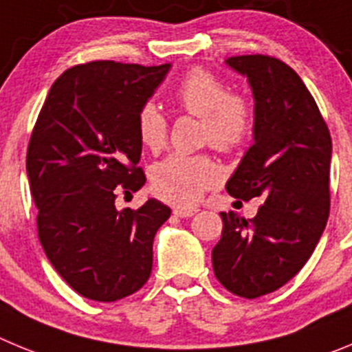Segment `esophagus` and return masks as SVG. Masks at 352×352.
Listing matches in <instances>:
<instances>
[{
	"label": "esophagus",
	"mask_w": 352,
	"mask_h": 352,
	"mask_svg": "<svg viewBox=\"0 0 352 352\" xmlns=\"http://www.w3.org/2000/svg\"><path fill=\"white\" fill-rule=\"evenodd\" d=\"M196 212H198L196 208H175V210H173V215H175V217H192Z\"/></svg>",
	"instance_id": "1"
}]
</instances>
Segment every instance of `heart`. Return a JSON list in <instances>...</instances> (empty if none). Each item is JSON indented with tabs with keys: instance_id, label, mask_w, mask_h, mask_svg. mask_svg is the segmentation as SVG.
I'll list each match as a JSON object with an SVG mask.
<instances>
[{
	"instance_id": "heart-1",
	"label": "heart",
	"mask_w": 352,
	"mask_h": 352,
	"mask_svg": "<svg viewBox=\"0 0 352 352\" xmlns=\"http://www.w3.org/2000/svg\"><path fill=\"white\" fill-rule=\"evenodd\" d=\"M177 105L204 119L205 137L221 151L236 148L252 133V110L242 96L230 94L226 84L201 68L191 69L173 93ZM168 124L156 105L147 103L138 113V137L151 151L166 142ZM219 179V168L205 156L172 154L154 164L153 191L179 207L195 205L204 191Z\"/></svg>"
}]
</instances>
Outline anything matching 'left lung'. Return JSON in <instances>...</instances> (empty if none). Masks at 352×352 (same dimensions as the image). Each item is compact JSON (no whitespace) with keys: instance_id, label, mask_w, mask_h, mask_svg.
I'll use <instances>...</instances> for the list:
<instances>
[{"instance_id":"8db88e82","label":"left lung","mask_w":352,"mask_h":352,"mask_svg":"<svg viewBox=\"0 0 352 352\" xmlns=\"http://www.w3.org/2000/svg\"><path fill=\"white\" fill-rule=\"evenodd\" d=\"M254 100L252 145L226 191L261 198L254 219L221 212L212 249L215 277L231 293L258 298L291 280L312 256L330 214L331 137L314 98L286 63L268 56L228 58Z\"/></svg>"}]
</instances>
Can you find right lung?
I'll use <instances>...</instances> for the list:
<instances>
[{
  "mask_svg": "<svg viewBox=\"0 0 352 352\" xmlns=\"http://www.w3.org/2000/svg\"><path fill=\"white\" fill-rule=\"evenodd\" d=\"M172 65L94 61L54 82L31 135L26 172L38 208V239L68 286L116 302L147 283L156 231L172 210L148 198L138 210L116 196L145 175L138 113Z\"/></svg>",
  "mask_w": 352,
  "mask_h": 352,
  "instance_id": "obj_1",
  "label": "right lung"
}]
</instances>
